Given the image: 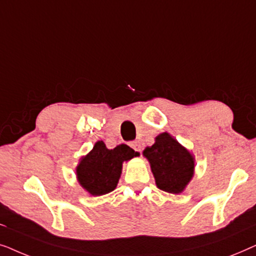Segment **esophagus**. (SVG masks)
<instances>
[{
  "label": "esophagus",
  "mask_w": 256,
  "mask_h": 256,
  "mask_svg": "<svg viewBox=\"0 0 256 256\" xmlns=\"http://www.w3.org/2000/svg\"><path fill=\"white\" fill-rule=\"evenodd\" d=\"M130 146L135 150L136 152H141V144H140V142H138V141L130 142Z\"/></svg>",
  "instance_id": "esophagus-1"
}]
</instances>
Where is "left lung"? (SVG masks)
I'll return each instance as SVG.
<instances>
[{
  "mask_svg": "<svg viewBox=\"0 0 256 256\" xmlns=\"http://www.w3.org/2000/svg\"><path fill=\"white\" fill-rule=\"evenodd\" d=\"M152 166L160 190L180 194L194 176V156L168 132H162L156 142L143 152Z\"/></svg>",
  "mask_w": 256,
  "mask_h": 256,
  "instance_id": "8db88e82",
  "label": "left lung"
}]
</instances>
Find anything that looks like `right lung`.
I'll use <instances>...</instances> for the list:
<instances>
[{
	"label": "right lung",
	"instance_id": "1",
	"mask_svg": "<svg viewBox=\"0 0 256 256\" xmlns=\"http://www.w3.org/2000/svg\"><path fill=\"white\" fill-rule=\"evenodd\" d=\"M134 156H138V152L126 144L107 149L102 141L96 142L92 152L84 157L76 168L79 183L90 194H106L116 188L122 163Z\"/></svg>",
	"mask_w": 256,
	"mask_h": 256
}]
</instances>
